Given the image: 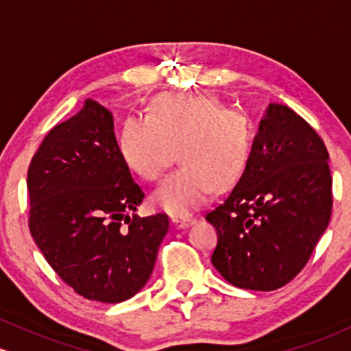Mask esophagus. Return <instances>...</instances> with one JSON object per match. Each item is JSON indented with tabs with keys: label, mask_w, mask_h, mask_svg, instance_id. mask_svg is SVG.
<instances>
[{
	"label": "esophagus",
	"mask_w": 351,
	"mask_h": 351,
	"mask_svg": "<svg viewBox=\"0 0 351 351\" xmlns=\"http://www.w3.org/2000/svg\"><path fill=\"white\" fill-rule=\"evenodd\" d=\"M194 222L195 219L189 217V215H174V217H172V223H174L177 228H186L189 226H192Z\"/></svg>",
	"instance_id": "obj_1"
}]
</instances>
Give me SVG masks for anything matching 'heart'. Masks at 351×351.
<instances>
[{"label": "heart", "instance_id": "obj_1", "mask_svg": "<svg viewBox=\"0 0 351 351\" xmlns=\"http://www.w3.org/2000/svg\"><path fill=\"white\" fill-rule=\"evenodd\" d=\"M182 160L156 191L162 210L186 215L204 206L212 192L234 187L250 156V129L240 112L223 109L208 96L164 94L151 104V114L124 121L119 152L132 172L145 180L159 179Z\"/></svg>", "mask_w": 351, "mask_h": 351}]
</instances>
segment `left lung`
I'll return each instance as SVG.
<instances>
[{
    "label": "left lung",
    "mask_w": 351,
    "mask_h": 351,
    "mask_svg": "<svg viewBox=\"0 0 351 351\" xmlns=\"http://www.w3.org/2000/svg\"><path fill=\"white\" fill-rule=\"evenodd\" d=\"M328 159L305 119L269 104L237 186L206 217L219 235L212 263L228 283L269 292L305 267L332 215Z\"/></svg>",
    "instance_id": "obj_1"
}]
</instances>
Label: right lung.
I'll return each mask as SVG.
<instances>
[{"label": "right lung", "instance_id": "obj_1", "mask_svg": "<svg viewBox=\"0 0 351 351\" xmlns=\"http://www.w3.org/2000/svg\"><path fill=\"white\" fill-rule=\"evenodd\" d=\"M27 192L31 235L74 292L119 303L147 283L169 219L129 215L144 192L104 106L86 99L76 116L51 129L31 160Z\"/></svg>", "mask_w": 351, "mask_h": 351}]
</instances>
